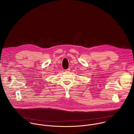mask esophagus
Instances as JSON below:
<instances>
[{"mask_svg":"<svg viewBox=\"0 0 134 134\" xmlns=\"http://www.w3.org/2000/svg\"><path fill=\"white\" fill-rule=\"evenodd\" d=\"M70 68H68V69H67L65 70V71H67V72H69V71H70Z\"/></svg>","mask_w":134,"mask_h":134,"instance_id":"1","label":"esophagus"}]
</instances>
